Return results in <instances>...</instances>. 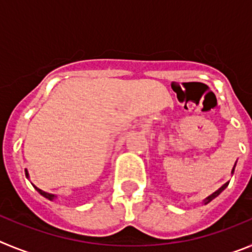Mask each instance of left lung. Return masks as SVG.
<instances>
[{
	"instance_id": "left-lung-1",
	"label": "left lung",
	"mask_w": 252,
	"mask_h": 252,
	"mask_svg": "<svg viewBox=\"0 0 252 252\" xmlns=\"http://www.w3.org/2000/svg\"><path fill=\"white\" fill-rule=\"evenodd\" d=\"M235 166H236V162H235V165H233L232 170H231V174H233V173H235ZM228 183H230V182H227V183H224V184H223V186H222V187H221V188H218V189H217V190H216V192H213V193H212V194H211V195H208V197H207V198H206V199H204V201H203V203H204V204L209 203V202H211V201H213V199H215V198H216V197H218V195L221 194V193H222V192H223L224 189H226V188H227V186H228Z\"/></svg>"
}]
</instances>
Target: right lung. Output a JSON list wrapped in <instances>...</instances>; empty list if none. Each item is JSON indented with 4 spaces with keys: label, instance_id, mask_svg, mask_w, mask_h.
<instances>
[{
    "label": "right lung",
    "instance_id": "obj_1",
    "mask_svg": "<svg viewBox=\"0 0 252 252\" xmlns=\"http://www.w3.org/2000/svg\"><path fill=\"white\" fill-rule=\"evenodd\" d=\"M25 175H26V178H28V179H29V178H30V175H29L28 169H25ZM31 184H32V183H31ZM32 187H34V188L36 189L37 192H39L40 194L43 195V197H45L46 199H49V201H54L55 198H57V195H55V194H51V193L44 192V190H41V189H40V188H37V187H36V186H34V184H32Z\"/></svg>",
    "mask_w": 252,
    "mask_h": 252
}]
</instances>
